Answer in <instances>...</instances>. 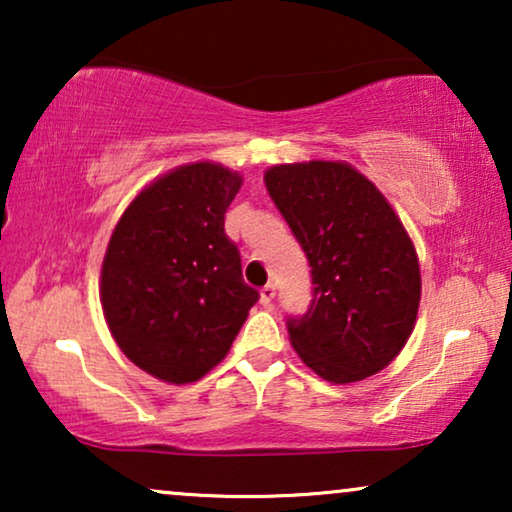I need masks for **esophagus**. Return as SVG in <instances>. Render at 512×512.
Returning <instances> with one entry per match:
<instances>
[{
  "label": "esophagus",
  "mask_w": 512,
  "mask_h": 512,
  "mask_svg": "<svg viewBox=\"0 0 512 512\" xmlns=\"http://www.w3.org/2000/svg\"><path fill=\"white\" fill-rule=\"evenodd\" d=\"M275 293H277L275 284H265L263 289H261V303H263V305H270L272 298H275Z\"/></svg>",
  "instance_id": "esophagus-1"
}]
</instances>
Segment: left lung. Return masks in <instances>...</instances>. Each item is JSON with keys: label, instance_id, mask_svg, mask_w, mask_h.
<instances>
[{"label": "left lung", "instance_id": "obj_1", "mask_svg": "<svg viewBox=\"0 0 512 512\" xmlns=\"http://www.w3.org/2000/svg\"><path fill=\"white\" fill-rule=\"evenodd\" d=\"M265 186L312 268L310 307L286 317L293 349L328 382L375 375L410 338L422 293L403 223L345 163L277 165Z\"/></svg>", "mask_w": 512, "mask_h": 512}]
</instances>
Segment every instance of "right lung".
<instances>
[{"label":"right lung","instance_id":"1","mask_svg":"<svg viewBox=\"0 0 512 512\" xmlns=\"http://www.w3.org/2000/svg\"><path fill=\"white\" fill-rule=\"evenodd\" d=\"M242 179L221 165L179 167L132 200L102 265V310L123 354L172 384L228 354L261 293L242 279L226 209Z\"/></svg>","mask_w":512,"mask_h":512}]
</instances>
